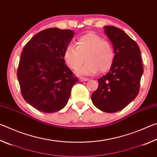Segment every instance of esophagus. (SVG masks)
<instances>
[{
  "label": "esophagus",
  "mask_w": 157,
  "mask_h": 157,
  "mask_svg": "<svg viewBox=\"0 0 157 157\" xmlns=\"http://www.w3.org/2000/svg\"><path fill=\"white\" fill-rule=\"evenodd\" d=\"M88 80H89L88 78H79V81H80V82H86Z\"/></svg>",
  "instance_id": "obj_1"
}]
</instances>
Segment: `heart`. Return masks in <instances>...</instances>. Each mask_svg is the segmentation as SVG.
Returning <instances> with one entry per match:
<instances>
[{"mask_svg": "<svg viewBox=\"0 0 157 157\" xmlns=\"http://www.w3.org/2000/svg\"><path fill=\"white\" fill-rule=\"evenodd\" d=\"M76 44V47L73 45L66 47L63 58L73 70L80 67L85 59L86 62L77 71L79 75H92L99 71L105 73L111 68L115 59V52L110 42L104 40L98 34L88 33L79 37Z\"/></svg>", "mask_w": 157, "mask_h": 157, "instance_id": "heart-1", "label": "heart"}]
</instances>
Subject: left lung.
I'll return each mask as SVG.
<instances>
[{
	"instance_id": "left-lung-1",
	"label": "left lung",
	"mask_w": 157,
	"mask_h": 157,
	"mask_svg": "<svg viewBox=\"0 0 157 157\" xmlns=\"http://www.w3.org/2000/svg\"><path fill=\"white\" fill-rule=\"evenodd\" d=\"M105 33L113 45L115 59L110 71L98 79L99 86L91 95L94 105L107 113L121 111L139 92L143 68L138 44L123 30L105 26Z\"/></svg>"
}]
</instances>
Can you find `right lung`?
<instances>
[{
  "label": "right lung",
  "instance_id": "add662e5",
  "mask_svg": "<svg viewBox=\"0 0 157 157\" xmlns=\"http://www.w3.org/2000/svg\"><path fill=\"white\" fill-rule=\"evenodd\" d=\"M74 32L57 28L36 34L23 50L17 78L24 100L44 113H53L67 104L78 81L65 63L63 52Z\"/></svg>",
  "mask_w": 157,
  "mask_h": 157
}]
</instances>
